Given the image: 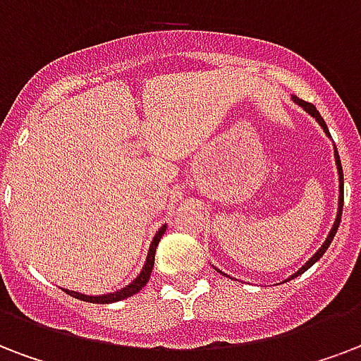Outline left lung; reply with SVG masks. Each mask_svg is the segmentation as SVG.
Returning a JSON list of instances; mask_svg holds the SVG:
<instances>
[{"label":"left lung","mask_w":361,"mask_h":361,"mask_svg":"<svg viewBox=\"0 0 361 361\" xmlns=\"http://www.w3.org/2000/svg\"><path fill=\"white\" fill-rule=\"evenodd\" d=\"M291 100L295 102L297 106H301L302 109H305V111H307V114H309L310 117H312V119H316V123H318V125L322 126V130H324V134H326L327 137H331V134H329V130H327L326 121L322 119V115L318 114V109H316V107L312 106V104L301 100V98H297V96H291ZM334 157H335V164H337V174H339V208H337V217H335L334 227H331V231H329V235H327V238H326V240H324V244H322V246L318 247V250H316V254L312 255V257H310V259L307 261V263H305V265H302L301 269H299V271L293 272L291 276H288V279H286L284 282H290V280H293V279H295V276H299V274H302V272L307 271V269H310V267L314 265L316 261L320 259L322 255L326 254V250H327V247H329L331 240H334L335 233H337V229H339L341 214H343V199H345V180H343V166H341V159H339V153H337V147H335V144H334ZM214 269H216V271L219 272V274H224V276H229V274H225L224 271H219L217 267H214Z\"/></svg>","instance_id":"left-lung-1"}]
</instances>
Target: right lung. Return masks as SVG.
<instances>
[{"label":"right lung","instance_id":"right-lung-1","mask_svg":"<svg viewBox=\"0 0 361 361\" xmlns=\"http://www.w3.org/2000/svg\"><path fill=\"white\" fill-rule=\"evenodd\" d=\"M166 233V224L162 225L161 229L157 231V235L153 236V240H151V246L147 250V257H145V263L142 267V271L137 274L136 279L132 280L130 284L125 286V288H121L117 291H111V293H104V295H85V293H79V291H73V290H66L64 291L68 295L75 297V299H81V301H87V302H98V305H109V302H117V301H123L126 297L134 295L137 291L142 290L147 282H149V276H151V271H153V265H155V250L159 246V242H161L162 235Z\"/></svg>","mask_w":361,"mask_h":361}]
</instances>
